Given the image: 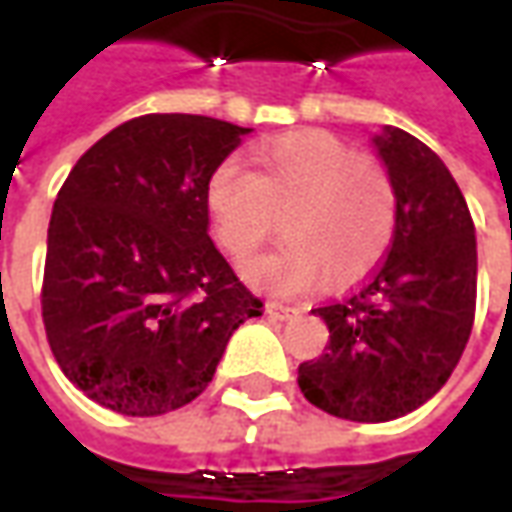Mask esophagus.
Segmentation results:
<instances>
[{
    "mask_svg": "<svg viewBox=\"0 0 512 512\" xmlns=\"http://www.w3.org/2000/svg\"><path fill=\"white\" fill-rule=\"evenodd\" d=\"M266 312L271 318H277V321H290V318H296L299 310L296 307H288V304H277V301H268Z\"/></svg>",
    "mask_w": 512,
    "mask_h": 512,
    "instance_id": "1",
    "label": "esophagus"
}]
</instances>
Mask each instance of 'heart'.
Listing matches in <instances>:
<instances>
[{"label": "heart", "instance_id": "obj_1", "mask_svg": "<svg viewBox=\"0 0 512 512\" xmlns=\"http://www.w3.org/2000/svg\"><path fill=\"white\" fill-rule=\"evenodd\" d=\"M255 169L222 161L208 178V211L222 246L238 260L277 233L282 244L244 266L257 288L293 296L348 285L378 266L397 222L395 186L373 158L323 131H296L255 150Z\"/></svg>", "mask_w": 512, "mask_h": 512}]
</instances>
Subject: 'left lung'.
I'll return each mask as SVG.
<instances>
[{"label":"left lung","instance_id":"obj_1","mask_svg":"<svg viewBox=\"0 0 512 512\" xmlns=\"http://www.w3.org/2000/svg\"><path fill=\"white\" fill-rule=\"evenodd\" d=\"M373 145L395 186L392 246L354 296L312 310L329 345L299 365L312 406L351 422L428 403L469 343L477 301L474 222L450 169L403 128L384 126Z\"/></svg>","mask_w":512,"mask_h":512}]
</instances>
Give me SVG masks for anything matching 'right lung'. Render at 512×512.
<instances>
[{
	"instance_id": "obj_1",
	"label": "right lung",
	"mask_w": 512,
	"mask_h": 512,
	"mask_svg": "<svg viewBox=\"0 0 512 512\" xmlns=\"http://www.w3.org/2000/svg\"><path fill=\"white\" fill-rule=\"evenodd\" d=\"M252 128L142 115L84 153L54 200L43 323L71 384L158 417L211 384L233 332L263 315L208 235V178Z\"/></svg>"
}]
</instances>
